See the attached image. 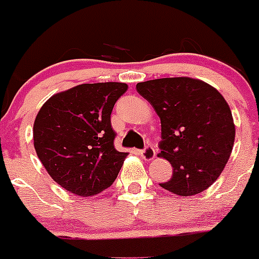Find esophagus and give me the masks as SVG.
<instances>
[{"label":"esophagus","instance_id":"34e87169","mask_svg":"<svg viewBox=\"0 0 259 259\" xmlns=\"http://www.w3.org/2000/svg\"><path fill=\"white\" fill-rule=\"evenodd\" d=\"M140 155L144 160H151V159L155 158V150L151 145H146L143 150H140Z\"/></svg>","mask_w":259,"mask_h":259}]
</instances>
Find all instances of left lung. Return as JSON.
Segmentation results:
<instances>
[{
  "instance_id": "left-lung-1",
  "label": "left lung",
  "mask_w": 259,
  "mask_h": 259,
  "mask_svg": "<svg viewBox=\"0 0 259 259\" xmlns=\"http://www.w3.org/2000/svg\"><path fill=\"white\" fill-rule=\"evenodd\" d=\"M137 91L160 117V154L173 176L160 187L190 197L210 187L228 163L236 137L229 105L218 90L190 77L137 83Z\"/></svg>"
}]
</instances>
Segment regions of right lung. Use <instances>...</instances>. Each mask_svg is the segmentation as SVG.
<instances>
[{
    "label": "right lung",
    "mask_w": 259,
    "mask_h": 259,
    "mask_svg": "<svg viewBox=\"0 0 259 259\" xmlns=\"http://www.w3.org/2000/svg\"><path fill=\"white\" fill-rule=\"evenodd\" d=\"M126 83H82L51 96L33 124L36 154L52 179L81 197L110 187L127 153L114 146L110 115Z\"/></svg>",
    "instance_id": "1"
}]
</instances>
